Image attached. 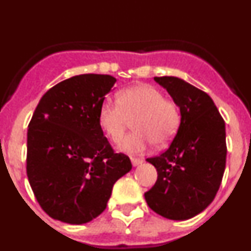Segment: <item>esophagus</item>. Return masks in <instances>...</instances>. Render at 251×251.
Returning a JSON list of instances; mask_svg holds the SVG:
<instances>
[{
  "instance_id": "obj_1",
  "label": "esophagus",
  "mask_w": 251,
  "mask_h": 251,
  "mask_svg": "<svg viewBox=\"0 0 251 251\" xmlns=\"http://www.w3.org/2000/svg\"><path fill=\"white\" fill-rule=\"evenodd\" d=\"M130 162H132L133 167H137V166H139L143 163V159L142 158H130Z\"/></svg>"
}]
</instances>
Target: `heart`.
Masks as SVG:
<instances>
[{
	"mask_svg": "<svg viewBox=\"0 0 251 251\" xmlns=\"http://www.w3.org/2000/svg\"><path fill=\"white\" fill-rule=\"evenodd\" d=\"M99 124L113 142L121 138L130 121L135 122L131 133L117 145L128 154L145 152L152 142L157 147L167 145L176 134L181 122L179 108L174 100L165 99L161 90L148 84L130 86L118 94V103L105 100L99 108Z\"/></svg>",
	"mask_w": 251,
	"mask_h": 251,
	"instance_id": "obj_1",
	"label": "heart"
}]
</instances>
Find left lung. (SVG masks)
Returning a JSON list of instances; mask_svg holds the SVG:
<instances>
[{
  "instance_id": "8db88e82",
  "label": "left lung",
  "mask_w": 251,
  "mask_h": 251,
  "mask_svg": "<svg viewBox=\"0 0 251 251\" xmlns=\"http://www.w3.org/2000/svg\"><path fill=\"white\" fill-rule=\"evenodd\" d=\"M178 105L181 122L167 151L147 162L157 181L145 194L153 211L170 220H188L216 196L226 163L225 122L205 92L176 76H156Z\"/></svg>"
}]
</instances>
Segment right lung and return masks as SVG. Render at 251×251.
<instances>
[{
	"instance_id": "add662e5",
	"label": "right lung",
	"mask_w": 251,
	"mask_h": 251,
	"mask_svg": "<svg viewBox=\"0 0 251 251\" xmlns=\"http://www.w3.org/2000/svg\"><path fill=\"white\" fill-rule=\"evenodd\" d=\"M117 79L81 74L49 89L27 130V177L37 202L55 220L81 225L105 210L114 183L132 170L114 153L98 114Z\"/></svg>"
}]
</instances>
